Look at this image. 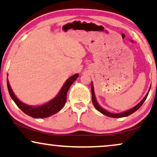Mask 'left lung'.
I'll list each match as a JSON object with an SVG mask.
<instances>
[{
    "instance_id": "left-lung-1",
    "label": "left lung",
    "mask_w": 157,
    "mask_h": 157,
    "mask_svg": "<svg viewBox=\"0 0 157 157\" xmlns=\"http://www.w3.org/2000/svg\"><path fill=\"white\" fill-rule=\"evenodd\" d=\"M150 88H151V87H150ZM150 88H149V90H148V92L147 93V94H146V96H145L144 98L142 99L141 101L138 103V104H137L136 106L132 107V108L130 109L127 110V111H125V112H121V113H111L109 112H108V111H106V109H104V108H102V107L98 104V103L97 102L96 98V96H95L94 88H93V82H91V93H92V101H93V106H95V108H96V109L98 111V112H100L101 113H102L103 114L106 115V116H107V117H113V118L124 117L129 116V115L132 114V113H134L135 112H136V111L138 110V109H139L140 107L142 106V104H144V102L145 101H146V98H147V96H148V93H149Z\"/></svg>"
}]
</instances>
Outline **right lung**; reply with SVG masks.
Returning <instances> with one entry per match:
<instances>
[{
  "mask_svg": "<svg viewBox=\"0 0 157 157\" xmlns=\"http://www.w3.org/2000/svg\"><path fill=\"white\" fill-rule=\"evenodd\" d=\"M79 75L75 74L67 79L64 85L59 91L56 96L53 98L52 100L49 101L45 104L40 105V106H33L29 105L24 104L13 93L12 89L10 86L9 82L7 79V87L9 90L10 96L12 100L15 102L20 109L26 114L29 115L33 118H45L48 117L51 115L55 114L56 113L59 112L61 109L64 107L67 101V93L69 88H70L71 85L77 80Z\"/></svg>",
  "mask_w": 157,
  "mask_h": 157,
  "instance_id": "1",
  "label": "right lung"
}]
</instances>
